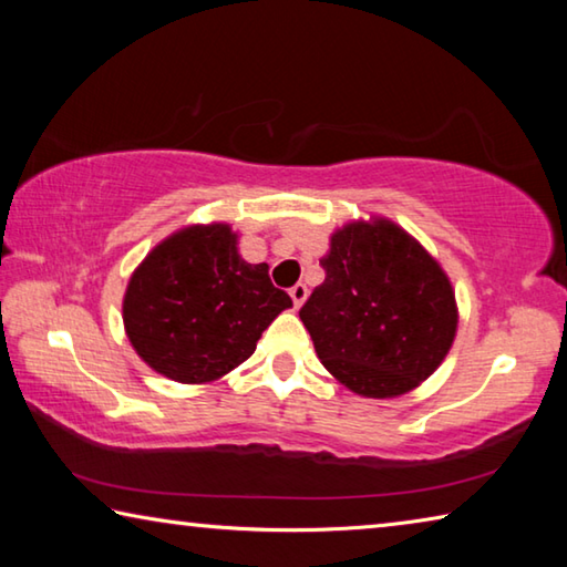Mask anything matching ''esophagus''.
<instances>
[{"mask_svg": "<svg viewBox=\"0 0 567 567\" xmlns=\"http://www.w3.org/2000/svg\"><path fill=\"white\" fill-rule=\"evenodd\" d=\"M290 297H292L295 307H302V302L307 300V287L302 282H297L295 287H290Z\"/></svg>", "mask_w": 567, "mask_h": 567, "instance_id": "esophagus-1", "label": "esophagus"}]
</instances>
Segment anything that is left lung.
<instances>
[{
  "instance_id": "left-lung-1",
  "label": "left lung",
  "mask_w": 567,
  "mask_h": 567,
  "mask_svg": "<svg viewBox=\"0 0 567 567\" xmlns=\"http://www.w3.org/2000/svg\"><path fill=\"white\" fill-rule=\"evenodd\" d=\"M324 282L300 310L322 360L364 398H398L437 370L457 330L443 267L405 229L375 217L330 237Z\"/></svg>"
}]
</instances>
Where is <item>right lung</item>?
Listing matches in <instances>:
<instances>
[{
	"instance_id": "right-lung-1",
	"label": "right lung",
	"mask_w": 567,
	"mask_h": 567,
	"mask_svg": "<svg viewBox=\"0 0 567 567\" xmlns=\"http://www.w3.org/2000/svg\"><path fill=\"white\" fill-rule=\"evenodd\" d=\"M265 262L237 252L233 227L192 225L169 235L130 277L122 320L132 348L169 380L199 385L227 375L287 307Z\"/></svg>"
}]
</instances>
